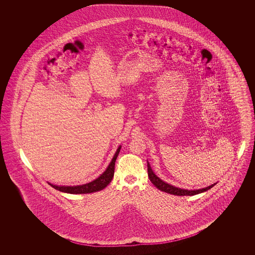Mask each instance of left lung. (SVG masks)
<instances>
[{"mask_svg": "<svg viewBox=\"0 0 255 255\" xmlns=\"http://www.w3.org/2000/svg\"><path fill=\"white\" fill-rule=\"evenodd\" d=\"M147 170H148V177L150 179L151 182L159 189L160 191L166 192L172 195H177V196H193V195L200 194L203 193L205 191H207L208 189L212 188L216 183H213L207 187L205 188H201V189H195V190H188V189H182L180 187H176L172 184H169L167 182H163L162 180H160L158 176L154 173V171L151 168L149 162L147 161Z\"/></svg>", "mask_w": 255, "mask_h": 255, "instance_id": "obj_1", "label": "left lung"}]
</instances>
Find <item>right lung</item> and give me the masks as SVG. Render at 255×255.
Wrapping results in <instances>:
<instances>
[{"instance_id":"obj_1","label":"right lung","mask_w":255,"mask_h":255,"mask_svg":"<svg viewBox=\"0 0 255 255\" xmlns=\"http://www.w3.org/2000/svg\"><path fill=\"white\" fill-rule=\"evenodd\" d=\"M121 149H122V146H120L118 148V150L116 151V153H115V155L112 158V160H111V162H110L109 165H108L106 170L97 179L92 181V182H88L85 184H80V185H73V186L55 185V184H52L50 182H48V183L50 186L55 188L56 190H59V191L64 192V193H70V194H87V193H93V192L100 191V190L104 189L109 184L111 181L113 180L114 173H115L116 159L120 154Z\"/></svg>"}]
</instances>
